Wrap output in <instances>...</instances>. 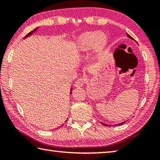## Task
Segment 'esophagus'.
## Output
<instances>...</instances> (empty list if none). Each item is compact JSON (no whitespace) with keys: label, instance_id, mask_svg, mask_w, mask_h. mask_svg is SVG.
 <instances>
[{"label":"esophagus","instance_id":"34e87169","mask_svg":"<svg viewBox=\"0 0 160 160\" xmlns=\"http://www.w3.org/2000/svg\"><path fill=\"white\" fill-rule=\"evenodd\" d=\"M85 82V78H79V79H78L76 81H75V86L78 87V88H81V87H82L84 85Z\"/></svg>","mask_w":160,"mask_h":160}]
</instances>
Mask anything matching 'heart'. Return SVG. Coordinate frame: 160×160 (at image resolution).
Masks as SVG:
<instances>
[{"instance_id": "heart-1", "label": "heart", "mask_w": 160, "mask_h": 160, "mask_svg": "<svg viewBox=\"0 0 160 160\" xmlns=\"http://www.w3.org/2000/svg\"><path fill=\"white\" fill-rule=\"evenodd\" d=\"M107 36L102 32H88L81 34L77 41V49L81 53L88 52L94 48L100 51L107 44Z\"/></svg>"}]
</instances>
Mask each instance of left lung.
<instances>
[{
  "mask_svg": "<svg viewBox=\"0 0 160 160\" xmlns=\"http://www.w3.org/2000/svg\"><path fill=\"white\" fill-rule=\"evenodd\" d=\"M126 34H127V36H128V37H129V38H130V39H132V37H131V36H130V35H129L128 33H126ZM125 122H126V121H123V122H121V123H118V124H116V125H117V126L122 125V124H123V123H125ZM102 125H103V126H111V125H108V124L104 123H102Z\"/></svg>",
  "mask_w": 160,
  "mask_h": 160,
  "instance_id": "1",
  "label": "left lung"
}]
</instances>
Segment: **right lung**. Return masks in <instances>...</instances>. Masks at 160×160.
Segmentation results:
<instances>
[{
    "mask_svg": "<svg viewBox=\"0 0 160 160\" xmlns=\"http://www.w3.org/2000/svg\"><path fill=\"white\" fill-rule=\"evenodd\" d=\"M37 28H36V29H34V30H32V31H31L30 32H29V33H28V34H27V35H26V36H25V37L26 38V37H29V36H30V35H31V34H32V33H33V32H36V31H37ZM72 89L71 88V90H71V91H72Z\"/></svg>",
    "mask_w": 160,
    "mask_h": 160,
    "instance_id": "obj_1",
    "label": "right lung"
}]
</instances>
